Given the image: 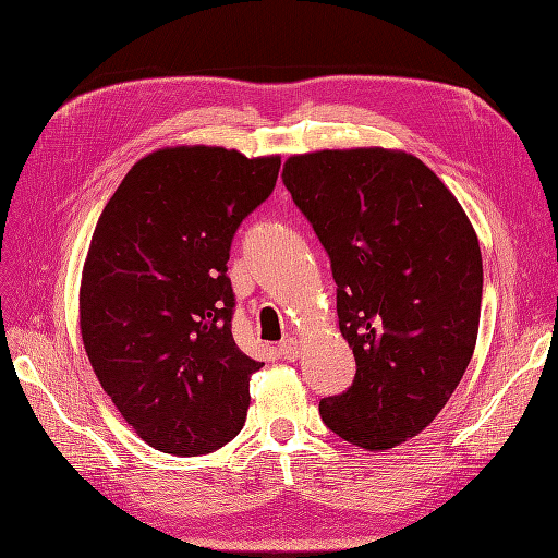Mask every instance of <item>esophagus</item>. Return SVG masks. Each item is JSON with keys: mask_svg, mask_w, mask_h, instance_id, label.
<instances>
[{"mask_svg": "<svg viewBox=\"0 0 558 558\" xmlns=\"http://www.w3.org/2000/svg\"><path fill=\"white\" fill-rule=\"evenodd\" d=\"M278 353H280L284 360H299L301 347H299V342H296L294 337H289V339H282L280 347H278Z\"/></svg>", "mask_w": 558, "mask_h": 558, "instance_id": "obj_1", "label": "esophagus"}]
</instances>
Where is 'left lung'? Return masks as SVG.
Returning <instances> with one entry per match:
<instances>
[{
    "label": "left lung",
    "mask_w": 558,
    "mask_h": 558,
    "mask_svg": "<svg viewBox=\"0 0 558 558\" xmlns=\"http://www.w3.org/2000/svg\"><path fill=\"white\" fill-rule=\"evenodd\" d=\"M282 182L330 257L357 367L347 392L319 401L322 420L355 447L392 449L438 417L472 360L476 232L442 180L401 150L292 155Z\"/></svg>",
    "instance_id": "left-lung-1"
}]
</instances>
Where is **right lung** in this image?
Wrapping results in <instances>:
<instances>
[{
    "label": "right lung",
    "mask_w": 558,
    "mask_h": 558,
    "mask_svg": "<svg viewBox=\"0 0 558 558\" xmlns=\"http://www.w3.org/2000/svg\"><path fill=\"white\" fill-rule=\"evenodd\" d=\"M280 157L175 145L138 159L95 226L80 287L90 367L150 447L201 456L246 422L262 362L234 344L230 244Z\"/></svg>",
    "instance_id": "right-lung-1"
}]
</instances>
